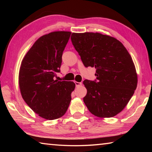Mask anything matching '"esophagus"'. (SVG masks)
Returning <instances> with one entry per match:
<instances>
[{
  "label": "esophagus",
  "mask_w": 152,
  "mask_h": 152,
  "mask_svg": "<svg viewBox=\"0 0 152 152\" xmlns=\"http://www.w3.org/2000/svg\"><path fill=\"white\" fill-rule=\"evenodd\" d=\"M75 84H76V86L78 87L82 85V82H75Z\"/></svg>",
  "instance_id": "1"
}]
</instances>
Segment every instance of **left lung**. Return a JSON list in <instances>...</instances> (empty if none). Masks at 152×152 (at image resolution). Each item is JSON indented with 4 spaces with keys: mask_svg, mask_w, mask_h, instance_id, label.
I'll return each mask as SVG.
<instances>
[{
    "mask_svg": "<svg viewBox=\"0 0 152 152\" xmlns=\"http://www.w3.org/2000/svg\"><path fill=\"white\" fill-rule=\"evenodd\" d=\"M71 40L85 67H95L96 81L83 82V101L100 118L121 112L137 88V74L132 56L116 38L100 33H72Z\"/></svg>",
    "mask_w": 152,
    "mask_h": 152,
    "instance_id": "left-lung-1",
    "label": "left lung"
}]
</instances>
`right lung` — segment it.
<instances>
[{
  "label": "right lung",
  "instance_id": "1",
  "mask_svg": "<svg viewBox=\"0 0 152 152\" xmlns=\"http://www.w3.org/2000/svg\"><path fill=\"white\" fill-rule=\"evenodd\" d=\"M71 35L58 31L40 37L24 56L19 73V86L25 102L47 120L65 114L75 88L73 82L55 80L60 72L61 56Z\"/></svg>",
  "mask_w": 152,
  "mask_h": 152
}]
</instances>
